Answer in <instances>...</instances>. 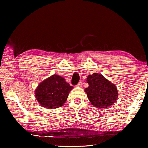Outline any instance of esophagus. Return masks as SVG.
Returning a JSON list of instances; mask_svg holds the SVG:
<instances>
[{
  "label": "esophagus",
  "instance_id": "1",
  "mask_svg": "<svg viewBox=\"0 0 148 148\" xmlns=\"http://www.w3.org/2000/svg\"><path fill=\"white\" fill-rule=\"evenodd\" d=\"M77 86H78V87H82L83 86V83L82 82H79L78 84H77Z\"/></svg>",
  "mask_w": 148,
  "mask_h": 148
}]
</instances>
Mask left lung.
<instances>
[{
  "label": "left lung",
  "mask_w": 148,
  "mask_h": 148,
  "mask_svg": "<svg viewBox=\"0 0 148 148\" xmlns=\"http://www.w3.org/2000/svg\"><path fill=\"white\" fill-rule=\"evenodd\" d=\"M86 82L89 84L84 91L91 104L97 108H107L117 101L119 93L115 85L99 73L88 75Z\"/></svg>",
  "instance_id": "obj_1"
}]
</instances>
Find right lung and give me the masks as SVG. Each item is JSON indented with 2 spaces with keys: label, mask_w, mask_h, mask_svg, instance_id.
<instances>
[{
  "label": "right lung",
  "mask_w": 148,
  "mask_h": 148,
  "mask_svg": "<svg viewBox=\"0 0 148 148\" xmlns=\"http://www.w3.org/2000/svg\"><path fill=\"white\" fill-rule=\"evenodd\" d=\"M73 88L64 78L53 75L39 84L35 90V97L44 108L57 109L65 104Z\"/></svg>",
  "instance_id": "right-lung-1"
}]
</instances>
